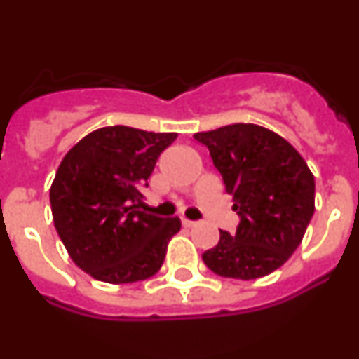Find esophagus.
<instances>
[{
    "instance_id": "obj_1",
    "label": "esophagus",
    "mask_w": 359,
    "mask_h": 359,
    "mask_svg": "<svg viewBox=\"0 0 359 359\" xmlns=\"http://www.w3.org/2000/svg\"><path fill=\"white\" fill-rule=\"evenodd\" d=\"M182 224H183V226H185V228H192V226H196V221H190V219L183 217V219H182Z\"/></svg>"
}]
</instances>
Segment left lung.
<instances>
[{
  "label": "left lung",
  "instance_id": "8db88e82",
  "mask_svg": "<svg viewBox=\"0 0 359 359\" xmlns=\"http://www.w3.org/2000/svg\"><path fill=\"white\" fill-rule=\"evenodd\" d=\"M210 151L239 215L236 233L219 230L203 262L219 277L252 280L293 255L315 214V177L282 136L255 123L196 133Z\"/></svg>",
  "mask_w": 359,
  "mask_h": 359
}]
</instances>
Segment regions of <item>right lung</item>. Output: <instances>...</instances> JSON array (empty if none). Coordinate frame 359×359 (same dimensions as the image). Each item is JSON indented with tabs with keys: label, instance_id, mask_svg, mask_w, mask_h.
I'll use <instances>...</instances> for the list:
<instances>
[{
	"label": "right lung",
	"instance_id": "obj_1",
	"mask_svg": "<svg viewBox=\"0 0 359 359\" xmlns=\"http://www.w3.org/2000/svg\"><path fill=\"white\" fill-rule=\"evenodd\" d=\"M176 133L111 126L84 136L50 189L55 230L72 261L97 280L131 284L158 273L177 217L136 210L142 187Z\"/></svg>",
	"mask_w": 359,
	"mask_h": 359
}]
</instances>
